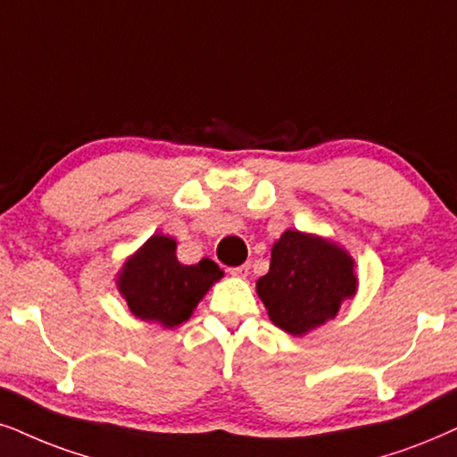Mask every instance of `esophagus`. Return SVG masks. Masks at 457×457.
Segmentation results:
<instances>
[{
  "label": "esophagus",
  "instance_id": "esophagus-1",
  "mask_svg": "<svg viewBox=\"0 0 457 457\" xmlns=\"http://www.w3.org/2000/svg\"><path fill=\"white\" fill-rule=\"evenodd\" d=\"M248 270H251V265L245 263V265H238V268H229V274L236 276V278H246Z\"/></svg>",
  "mask_w": 457,
  "mask_h": 457
}]
</instances>
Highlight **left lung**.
I'll list each match as a JSON object with an SVG mask.
<instances>
[{
    "instance_id": "left-lung-1",
    "label": "left lung",
    "mask_w": 457,
    "mask_h": 457,
    "mask_svg": "<svg viewBox=\"0 0 457 457\" xmlns=\"http://www.w3.org/2000/svg\"><path fill=\"white\" fill-rule=\"evenodd\" d=\"M358 291L356 262L325 236L287 229L271 246L257 295L276 327L295 337L327 325Z\"/></svg>"
}]
</instances>
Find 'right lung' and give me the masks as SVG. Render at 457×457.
<instances>
[{
	"instance_id": "right-lung-1",
	"label": "right lung",
	"mask_w": 457,
	"mask_h": 457,
	"mask_svg": "<svg viewBox=\"0 0 457 457\" xmlns=\"http://www.w3.org/2000/svg\"><path fill=\"white\" fill-rule=\"evenodd\" d=\"M223 278L211 259L186 265L177 259V240L154 234L126 259L115 287L138 320L175 328L192 319L202 297Z\"/></svg>"
}]
</instances>
